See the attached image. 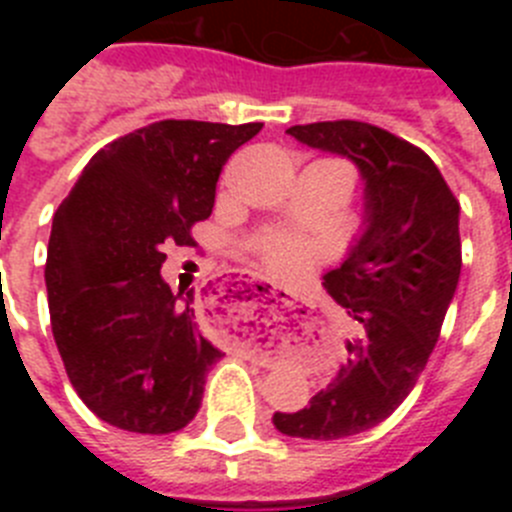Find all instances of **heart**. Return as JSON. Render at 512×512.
<instances>
[{
	"label": "heart",
	"instance_id": "1",
	"mask_svg": "<svg viewBox=\"0 0 512 512\" xmlns=\"http://www.w3.org/2000/svg\"><path fill=\"white\" fill-rule=\"evenodd\" d=\"M318 243L307 241V238H297V235L279 233V230H269L259 238V253L264 264L269 266L277 277L292 279L300 277L302 271L315 261L318 256Z\"/></svg>",
	"mask_w": 512,
	"mask_h": 512
}]
</instances>
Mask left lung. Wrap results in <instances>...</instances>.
Returning a JSON list of instances; mask_svg holds the SVG:
<instances>
[{
  "mask_svg": "<svg viewBox=\"0 0 512 512\" xmlns=\"http://www.w3.org/2000/svg\"><path fill=\"white\" fill-rule=\"evenodd\" d=\"M302 146L348 158L364 184L361 230L323 277L354 336L310 405L274 413L292 438L336 441L390 418L428 364L461 274L459 202L420 148L356 120L287 130Z\"/></svg>",
  "mask_w": 512,
  "mask_h": 512,
  "instance_id": "left-lung-1",
  "label": "left lung"
}]
</instances>
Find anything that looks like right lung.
Instances as JSON below:
<instances>
[{
  "mask_svg": "<svg viewBox=\"0 0 512 512\" xmlns=\"http://www.w3.org/2000/svg\"><path fill=\"white\" fill-rule=\"evenodd\" d=\"M261 122L161 120L94 153L53 215L45 287L66 374L104 423L174 433L197 415L223 351L194 325L192 292L161 277L169 243L210 217L217 176Z\"/></svg>",
  "mask_w": 512,
  "mask_h": 512,
  "instance_id": "add662e5",
  "label": "right lung"
}]
</instances>
